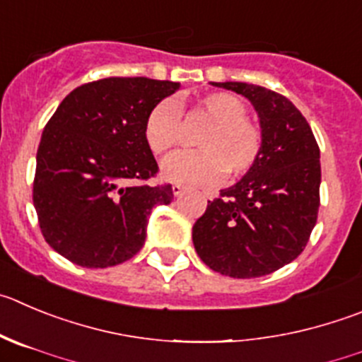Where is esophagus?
Instances as JSON below:
<instances>
[{
    "label": "esophagus",
    "instance_id": "obj_1",
    "mask_svg": "<svg viewBox=\"0 0 362 362\" xmlns=\"http://www.w3.org/2000/svg\"><path fill=\"white\" fill-rule=\"evenodd\" d=\"M171 189H173L175 197H182V194L185 192V187H184V185H180V184H175Z\"/></svg>",
    "mask_w": 362,
    "mask_h": 362
}]
</instances>
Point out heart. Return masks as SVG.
<instances>
[{"label":"heart","mask_w":362,"mask_h":362,"mask_svg":"<svg viewBox=\"0 0 362 362\" xmlns=\"http://www.w3.org/2000/svg\"><path fill=\"white\" fill-rule=\"evenodd\" d=\"M194 114L207 123L197 135L200 150L175 153L162 162V177L182 185H212L228 177H243L262 153V132L246 117L241 98L228 93H209L197 100ZM144 139L155 155L170 153L184 139L178 103L171 98L158 101L144 121Z\"/></svg>","instance_id":"heart-1"}]
</instances>
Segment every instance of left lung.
Returning <instances> with one entry per match:
<instances>
[{"instance_id":"left-lung-1","label":"left lung","mask_w":362,"mask_h":362,"mask_svg":"<svg viewBox=\"0 0 362 362\" xmlns=\"http://www.w3.org/2000/svg\"><path fill=\"white\" fill-rule=\"evenodd\" d=\"M212 86L252 101L264 144L257 164L209 202L205 214L194 223V250L221 275H269L303 252L318 219V143L302 112L282 94L243 82Z\"/></svg>"}]
</instances>
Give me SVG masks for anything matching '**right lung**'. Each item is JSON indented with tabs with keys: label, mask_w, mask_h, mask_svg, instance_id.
Wrapping results in <instances>:
<instances>
[{
	"label": "right lung",
	"mask_w": 362,
	"mask_h": 362,
	"mask_svg": "<svg viewBox=\"0 0 362 362\" xmlns=\"http://www.w3.org/2000/svg\"><path fill=\"white\" fill-rule=\"evenodd\" d=\"M180 87L144 76L96 80L71 90L44 127L37 150L33 205L44 239L83 268H109L139 252L148 216L173 200L158 171L144 121Z\"/></svg>",
	"instance_id": "1"
}]
</instances>
